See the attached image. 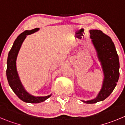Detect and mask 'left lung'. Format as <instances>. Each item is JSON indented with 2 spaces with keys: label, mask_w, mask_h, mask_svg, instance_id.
<instances>
[{
  "label": "left lung",
  "mask_w": 125,
  "mask_h": 125,
  "mask_svg": "<svg viewBox=\"0 0 125 125\" xmlns=\"http://www.w3.org/2000/svg\"><path fill=\"white\" fill-rule=\"evenodd\" d=\"M90 38L103 73L102 88L96 97L89 100H81L92 104L103 101L112 93L120 76V62L115 45L110 37L101 30L93 29L90 30Z\"/></svg>",
  "instance_id": "obj_1"
}]
</instances>
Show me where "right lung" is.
Returning a JSON list of instances; mask_svg holds the SVG:
<instances>
[{"label": "right lung", "instance_id": "1", "mask_svg": "<svg viewBox=\"0 0 125 125\" xmlns=\"http://www.w3.org/2000/svg\"><path fill=\"white\" fill-rule=\"evenodd\" d=\"M40 30L39 28H35L30 30H25L19 35L13 42V44L9 52L7 61L6 75L8 82L13 92L16 94L17 96L23 102L30 103H39L45 101L47 99L50 97L52 94L47 96H34L29 93L24 86L22 85L19 73L17 70L16 61L19 54V50L23 43L27 35L32 34Z\"/></svg>", "mask_w": 125, "mask_h": 125}]
</instances>
